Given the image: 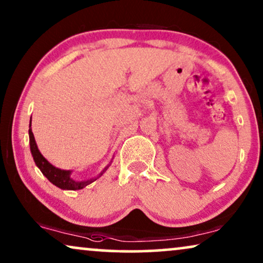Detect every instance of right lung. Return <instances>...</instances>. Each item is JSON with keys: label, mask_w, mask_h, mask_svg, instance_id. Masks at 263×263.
I'll return each mask as SVG.
<instances>
[{"label": "right lung", "mask_w": 263, "mask_h": 263, "mask_svg": "<svg viewBox=\"0 0 263 263\" xmlns=\"http://www.w3.org/2000/svg\"><path fill=\"white\" fill-rule=\"evenodd\" d=\"M28 134H30V148H31L32 156H33L34 163L39 168H41L42 174L44 175L45 177L52 183V184H55L56 186H59V188H61V189L79 190V189L85 188L86 185L91 184L93 181H96L97 178L88 179V181H82V182H77V181H74V179H71L70 171L61 170V168L55 167L53 165L50 164L44 157L42 156V153L39 152V149L37 147V143H35L34 135H33V133H32V129H31V124H30V130H28ZM105 170L106 168H104V171ZM103 172L100 175H103Z\"/></svg>", "instance_id": "obj_1"}]
</instances>
